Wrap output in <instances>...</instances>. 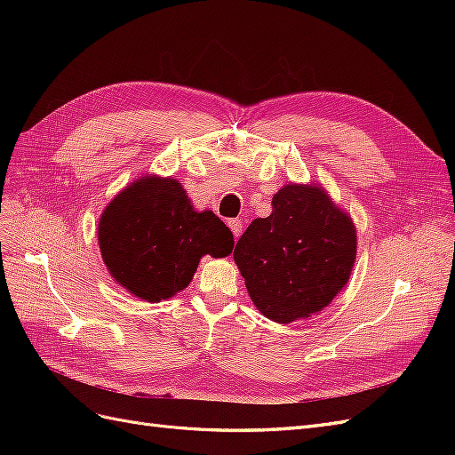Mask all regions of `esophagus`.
<instances>
[{
    "label": "esophagus",
    "mask_w": 455,
    "mask_h": 455,
    "mask_svg": "<svg viewBox=\"0 0 455 455\" xmlns=\"http://www.w3.org/2000/svg\"><path fill=\"white\" fill-rule=\"evenodd\" d=\"M228 226H229V229L233 231V235H235V237H239V235H241V231H243V222H241L239 218L228 220Z\"/></svg>",
    "instance_id": "obj_1"
}]
</instances>
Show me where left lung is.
<instances>
[{
    "label": "left lung",
    "instance_id": "left-lung-1",
    "mask_svg": "<svg viewBox=\"0 0 455 455\" xmlns=\"http://www.w3.org/2000/svg\"><path fill=\"white\" fill-rule=\"evenodd\" d=\"M233 251L256 307L292 323L326 307L346 286L356 256L351 218L316 186L288 184L273 196Z\"/></svg>",
    "mask_w": 455,
    "mask_h": 455
}]
</instances>
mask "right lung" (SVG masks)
Segmentation results:
<instances>
[{
  "label": "right lung",
  "mask_w": 455,
  "mask_h": 455,
  "mask_svg": "<svg viewBox=\"0 0 455 455\" xmlns=\"http://www.w3.org/2000/svg\"><path fill=\"white\" fill-rule=\"evenodd\" d=\"M99 244L121 286L159 301L184 291L201 256H228L233 233L214 212H196L172 178L144 176L106 206Z\"/></svg>",
  "instance_id": "obj_1"
}]
</instances>
